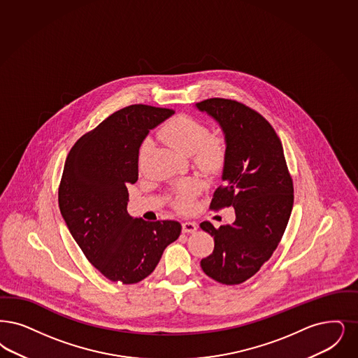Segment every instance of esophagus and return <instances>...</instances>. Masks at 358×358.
Here are the masks:
<instances>
[{"label": "esophagus", "mask_w": 358, "mask_h": 358, "mask_svg": "<svg viewBox=\"0 0 358 358\" xmlns=\"http://www.w3.org/2000/svg\"><path fill=\"white\" fill-rule=\"evenodd\" d=\"M197 224L196 222H190V221H184L182 222V231L184 233H194L197 230Z\"/></svg>", "instance_id": "34e87169"}]
</instances>
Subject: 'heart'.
I'll return each instance as SVG.
<instances>
[{"instance_id": "1", "label": "heart", "mask_w": 358, "mask_h": 358, "mask_svg": "<svg viewBox=\"0 0 358 358\" xmlns=\"http://www.w3.org/2000/svg\"><path fill=\"white\" fill-rule=\"evenodd\" d=\"M159 136L176 152L185 156L192 155L202 172H218L225 162V140L217 134H208L206 127L190 115L173 117L161 128ZM200 189V184L193 180L180 184L174 190V206L181 212H187Z\"/></svg>"}]
</instances>
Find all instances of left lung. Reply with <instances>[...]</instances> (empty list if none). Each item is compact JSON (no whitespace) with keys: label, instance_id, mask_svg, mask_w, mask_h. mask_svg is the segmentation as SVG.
<instances>
[{"label":"left lung","instance_id":"obj_1","mask_svg":"<svg viewBox=\"0 0 358 358\" xmlns=\"http://www.w3.org/2000/svg\"><path fill=\"white\" fill-rule=\"evenodd\" d=\"M196 108L220 125L227 143L224 184L210 208L236 212L234 222L218 229L201 222L215 238V250L201 259V268L221 284L237 285L255 275L281 241L293 208V181L281 141L262 115L224 99L201 101Z\"/></svg>","mask_w":358,"mask_h":358}]
</instances>
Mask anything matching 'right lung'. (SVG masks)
Masks as SVG:
<instances>
[{
  "instance_id": "obj_1",
  "label": "right lung",
  "mask_w": 358,
  "mask_h": 358,
  "mask_svg": "<svg viewBox=\"0 0 358 358\" xmlns=\"http://www.w3.org/2000/svg\"><path fill=\"white\" fill-rule=\"evenodd\" d=\"M172 115L148 105L127 106L84 134L65 161L61 215L89 262L110 281L140 282L180 237V222H149L127 209V186L138 180L140 146L150 129Z\"/></svg>"
}]
</instances>
